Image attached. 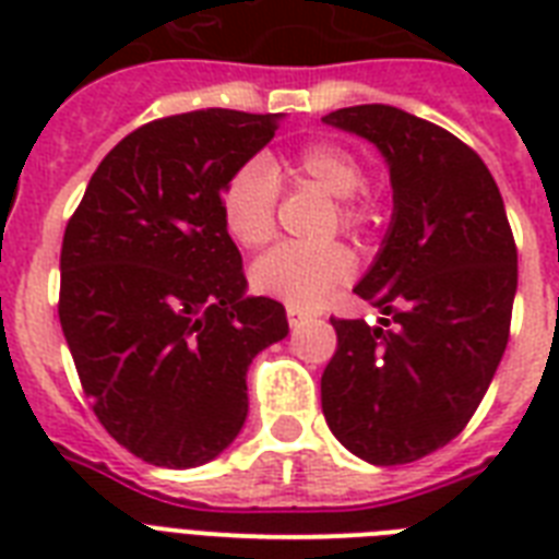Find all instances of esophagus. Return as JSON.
<instances>
[{
	"label": "esophagus",
	"mask_w": 559,
	"mask_h": 559,
	"mask_svg": "<svg viewBox=\"0 0 559 559\" xmlns=\"http://www.w3.org/2000/svg\"><path fill=\"white\" fill-rule=\"evenodd\" d=\"M287 319H289V328H301V324L313 322L316 316L307 313V310H298V307H287Z\"/></svg>",
	"instance_id": "1"
}]
</instances>
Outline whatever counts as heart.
<instances>
[{"label":"heart","instance_id":"obj_1","mask_svg":"<svg viewBox=\"0 0 559 559\" xmlns=\"http://www.w3.org/2000/svg\"><path fill=\"white\" fill-rule=\"evenodd\" d=\"M293 177L322 188L336 197V219L348 231L366 228L373 209L359 197L362 165L354 153L340 144H307L289 165ZM275 209H278V177L270 159L252 156L240 162L219 188V217L228 237L243 249H258L275 235ZM354 275V258L342 243L296 246L284 243L270 249L252 263L249 281L254 293L278 298L284 305L310 310L319 307L333 289Z\"/></svg>","mask_w":559,"mask_h":559}]
</instances>
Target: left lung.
<instances>
[{
	"mask_svg": "<svg viewBox=\"0 0 559 559\" xmlns=\"http://www.w3.org/2000/svg\"><path fill=\"white\" fill-rule=\"evenodd\" d=\"M324 124L382 153L394 211L354 287L389 319H331L340 345L322 412L362 461L408 464L467 426L502 362L516 243L487 165L443 127L385 104L336 109Z\"/></svg>",
	"mask_w": 559,
	"mask_h": 559,
	"instance_id": "left-lung-1",
	"label": "left lung"
}]
</instances>
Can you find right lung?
<instances>
[{"label":"right lung","instance_id":"add662e5","mask_svg":"<svg viewBox=\"0 0 559 559\" xmlns=\"http://www.w3.org/2000/svg\"><path fill=\"white\" fill-rule=\"evenodd\" d=\"M281 112L197 109L139 127L104 156L60 252V328L92 412L156 467H200L243 429L246 371L289 333L278 301L246 296L219 217L226 177Z\"/></svg>","mask_w":559,"mask_h":559}]
</instances>
